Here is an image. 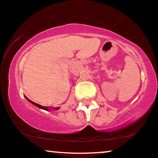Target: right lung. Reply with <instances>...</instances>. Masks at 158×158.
I'll return each mask as SVG.
<instances>
[{"mask_svg": "<svg viewBox=\"0 0 158 158\" xmlns=\"http://www.w3.org/2000/svg\"><path fill=\"white\" fill-rule=\"evenodd\" d=\"M25 98L27 99L28 101H29L30 103H32V104H34V106H37L38 108H40V109H44V110H45V111H49V110L50 109H52V108L51 107H47V106H41V105H40V104H38V103H34V102H33V101H31V100H29V98H27V96H25ZM60 109V107H56V108H54V109L55 110H58Z\"/></svg>", "mask_w": 158, "mask_h": 158, "instance_id": "right-lung-1", "label": "right lung"}]
</instances>
